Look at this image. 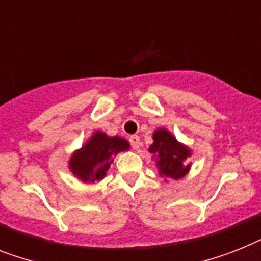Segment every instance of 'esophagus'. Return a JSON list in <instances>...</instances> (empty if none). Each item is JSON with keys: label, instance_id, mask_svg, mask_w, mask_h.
Masks as SVG:
<instances>
[{"label": "esophagus", "instance_id": "1", "mask_svg": "<svg viewBox=\"0 0 261 261\" xmlns=\"http://www.w3.org/2000/svg\"><path fill=\"white\" fill-rule=\"evenodd\" d=\"M129 143H130V145H132V148L133 149H139L140 148V145H141V143H140V137L139 136H130V137H129Z\"/></svg>", "mask_w": 261, "mask_h": 261}]
</instances>
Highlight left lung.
<instances>
[{
  "mask_svg": "<svg viewBox=\"0 0 261 261\" xmlns=\"http://www.w3.org/2000/svg\"><path fill=\"white\" fill-rule=\"evenodd\" d=\"M153 144L149 146V152L157 156V165L160 174L165 178H181L189 169L185 164L187 157L191 156L188 148H185L171 133L165 129H159L153 135Z\"/></svg>",
  "mask_w": 261,
  "mask_h": 261,
  "instance_id": "obj_1",
  "label": "left lung"
}]
</instances>
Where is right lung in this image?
I'll list each match as a JSON object with an SVG mask.
<instances>
[{"label": "right lung", "instance_id": "obj_1", "mask_svg": "<svg viewBox=\"0 0 261 261\" xmlns=\"http://www.w3.org/2000/svg\"><path fill=\"white\" fill-rule=\"evenodd\" d=\"M125 149H129L126 140L96 132L81 149L73 154L69 167L84 182L100 181L111 167L112 157Z\"/></svg>", "mask_w": 261, "mask_h": 261}]
</instances>
